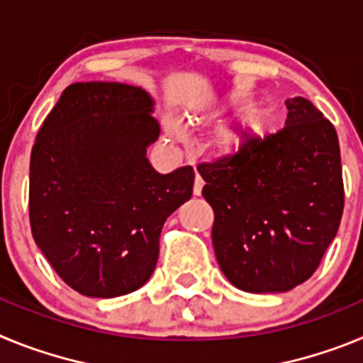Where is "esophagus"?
<instances>
[{"instance_id": "34e87169", "label": "esophagus", "mask_w": 363, "mask_h": 363, "mask_svg": "<svg viewBox=\"0 0 363 363\" xmlns=\"http://www.w3.org/2000/svg\"><path fill=\"white\" fill-rule=\"evenodd\" d=\"M201 189H203V179L196 174L194 178V187H192V192H194V196H200L201 194Z\"/></svg>"}]
</instances>
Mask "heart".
Returning a JSON list of instances; mask_svg holds the SVG:
<instances>
[{
  "label": "heart",
  "instance_id": "1",
  "mask_svg": "<svg viewBox=\"0 0 363 363\" xmlns=\"http://www.w3.org/2000/svg\"><path fill=\"white\" fill-rule=\"evenodd\" d=\"M213 108V101L211 99H196L189 105L187 112H185V118L189 121L198 120L200 116H203L205 112H209ZM265 123V114L262 108H251L247 112L245 120L242 123H225L220 125L209 138V149L213 150L216 156H234V154L242 152L245 149L247 142H249V136L251 134L259 133L264 129ZM165 134L169 136V140H179L184 136V130H182V125L176 120L169 118L165 120Z\"/></svg>",
  "mask_w": 363,
  "mask_h": 363
}]
</instances>
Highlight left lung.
<instances>
[{
    "mask_svg": "<svg viewBox=\"0 0 363 363\" xmlns=\"http://www.w3.org/2000/svg\"><path fill=\"white\" fill-rule=\"evenodd\" d=\"M285 105L284 129L196 167L214 211L218 264L247 293H284L309 280L344 213L335 127L309 99Z\"/></svg>",
    "mask_w": 363,
    "mask_h": 363,
    "instance_id": "obj_1",
    "label": "left lung"
}]
</instances>
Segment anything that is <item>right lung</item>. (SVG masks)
<instances>
[{
	"label": "right lung",
	"mask_w": 363,
	"mask_h": 363,
	"mask_svg": "<svg viewBox=\"0 0 363 363\" xmlns=\"http://www.w3.org/2000/svg\"><path fill=\"white\" fill-rule=\"evenodd\" d=\"M150 112L140 86L72 83L32 147V236L57 277L85 296L140 289L158 262L163 223L192 196V167L160 174L145 158L160 136Z\"/></svg>",
	"instance_id": "right-lung-1"
}]
</instances>
